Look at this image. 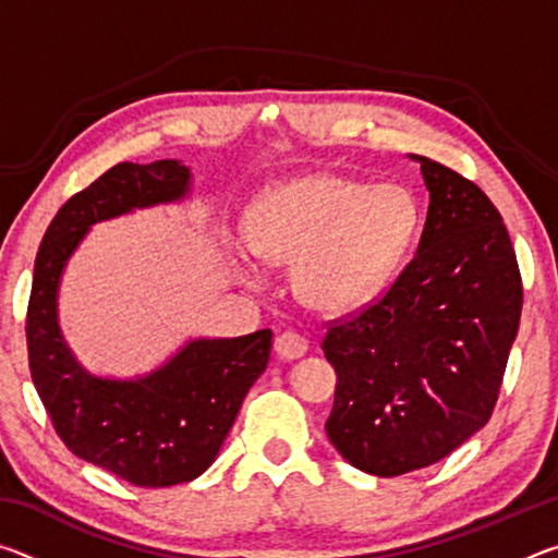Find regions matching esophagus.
I'll return each mask as SVG.
<instances>
[{
  "instance_id": "1",
  "label": "esophagus",
  "mask_w": 558,
  "mask_h": 558,
  "mask_svg": "<svg viewBox=\"0 0 558 558\" xmlns=\"http://www.w3.org/2000/svg\"><path fill=\"white\" fill-rule=\"evenodd\" d=\"M276 354L286 362H292V359H300L307 354V339L300 337L295 332H282L276 339Z\"/></svg>"
}]
</instances>
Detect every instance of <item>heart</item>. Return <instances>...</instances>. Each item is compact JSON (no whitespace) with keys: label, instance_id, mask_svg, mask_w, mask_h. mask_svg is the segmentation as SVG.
I'll return each instance as SVG.
<instances>
[{"label":"heart","instance_id":"obj_1","mask_svg":"<svg viewBox=\"0 0 558 558\" xmlns=\"http://www.w3.org/2000/svg\"><path fill=\"white\" fill-rule=\"evenodd\" d=\"M418 231L401 184L315 174L263 192L251 209L253 251L292 266V290L319 313H352L384 290Z\"/></svg>","mask_w":558,"mask_h":558}]
</instances>
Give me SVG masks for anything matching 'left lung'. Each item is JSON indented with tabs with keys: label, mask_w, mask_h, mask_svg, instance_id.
<instances>
[{
	"label": "left lung",
	"mask_w": 558,
	"mask_h": 558,
	"mask_svg": "<svg viewBox=\"0 0 558 558\" xmlns=\"http://www.w3.org/2000/svg\"><path fill=\"white\" fill-rule=\"evenodd\" d=\"M418 251L389 292L323 342L337 372L327 436L379 477L428 468L493 415L522 315L512 241L483 189L428 157Z\"/></svg>",
	"instance_id": "obj_1"
}]
</instances>
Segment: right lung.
Here are the masks:
<instances>
[{
	"mask_svg": "<svg viewBox=\"0 0 558 558\" xmlns=\"http://www.w3.org/2000/svg\"><path fill=\"white\" fill-rule=\"evenodd\" d=\"M182 159L122 162L53 216L34 263L26 317L32 379L73 456L137 487L192 483L219 456L245 393L266 372L272 332L192 337L135 376H100L63 337L59 292L73 253L96 223L192 199Z\"/></svg>",
	"mask_w": 558,
	"mask_h": 558,
	"instance_id": "1",
	"label": "right lung"
}]
</instances>
